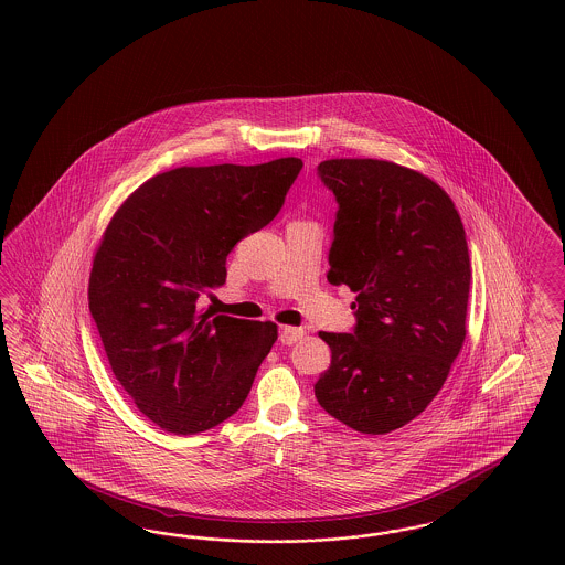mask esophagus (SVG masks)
Instances as JSON below:
<instances>
[{"label":"esophagus","instance_id":"34e87169","mask_svg":"<svg viewBox=\"0 0 565 565\" xmlns=\"http://www.w3.org/2000/svg\"><path fill=\"white\" fill-rule=\"evenodd\" d=\"M302 334H305L302 328H295V326H281L279 328V341L284 345H295L302 339Z\"/></svg>","mask_w":565,"mask_h":565}]
</instances>
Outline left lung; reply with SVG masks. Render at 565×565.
<instances>
[{
	"label": "left lung",
	"instance_id": "left-lung-1",
	"mask_svg": "<svg viewBox=\"0 0 565 565\" xmlns=\"http://www.w3.org/2000/svg\"><path fill=\"white\" fill-rule=\"evenodd\" d=\"M318 178L339 205L328 281L358 296L351 332H320L332 362L316 398L353 430L387 434L434 401L466 339L463 224L445 190L396 162L334 159Z\"/></svg>",
	"mask_w": 565,
	"mask_h": 565
}]
</instances>
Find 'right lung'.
I'll return each instance as SVG.
<instances>
[{
	"mask_svg": "<svg viewBox=\"0 0 565 565\" xmlns=\"http://www.w3.org/2000/svg\"><path fill=\"white\" fill-rule=\"evenodd\" d=\"M300 159L180 167L122 203L95 254L88 307L111 373L137 408L180 436L245 403L277 326L199 313L226 256L279 214Z\"/></svg>",
	"mask_w": 565,
	"mask_h": 565,
	"instance_id": "right-lung-1",
	"label": "right lung"
}]
</instances>
